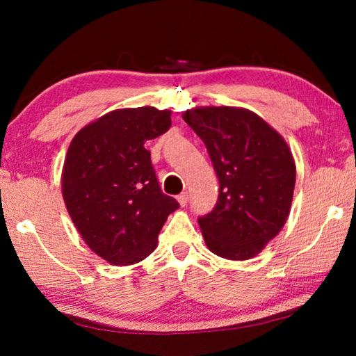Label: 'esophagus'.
Returning <instances> with one entry per match:
<instances>
[{
    "mask_svg": "<svg viewBox=\"0 0 356 356\" xmlns=\"http://www.w3.org/2000/svg\"><path fill=\"white\" fill-rule=\"evenodd\" d=\"M177 201L180 204V207H185L188 204V193H180L177 196Z\"/></svg>",
    "mask_w": 356,
    "mask_h": 356,
    "instance_id": "1",
    "label": "esophagus"
}]
</instances>
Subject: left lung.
Listing matches in <instances>:
<instances>
[{
  "instance_id": "1",
  "label": "left lung",
  "mask_w": 356,
  "mask_h": 356,
  "mask_svg": "<svg viewBox=\"0 0 356 356\" xmlns=\"http://www.w3.org/2000/svg\"><path fill=\"white\" fill-rule=\"evenodd\" d=\"M182 118L206 144L220 182L216 206L197 218L207 248L231 261L254 257L291 212L297 176L291 149L245 108H193Z\"/></svg>"
}]
</instances>
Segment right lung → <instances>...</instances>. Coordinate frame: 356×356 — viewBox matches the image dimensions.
<instances>
[{"label":"right lung","mask_w":356,"mask_h":356,"mask_svg":"<svg viewBox=\"0 0 356 356\" xmlns=\"http://www.w3.org/2000/svg\"><path fill=\"white\" fill-rule=\"evenodd\" d=\"M170 127V110L124 108L88 124L70 143L61 176L65 207L86 245L111 265L146 259L179 209L161 191L144 147Z\"/></svg>","instance_id":"right-lung-1"}]
</instances>
